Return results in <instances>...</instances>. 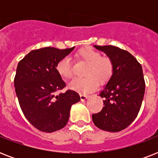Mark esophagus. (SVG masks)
I'll return each instance as SVG.
<instances>
[{
  "label": "esophagus",
  "instance_id": "esophagus-1",
  "mask_svg": "<svg viewBox=\"0 0 158 158\" xmlns=\"http://www.w3.org/2000/svg\"><path fill=\"white\" fill-rule=\"evenodd\" d=\"M89 98V96L88 95H85V94H80V99H81V101H84V100H86Z\"/></svg>",
  "mask_w": 158,
  "mask_h": 158
}]
</instances>
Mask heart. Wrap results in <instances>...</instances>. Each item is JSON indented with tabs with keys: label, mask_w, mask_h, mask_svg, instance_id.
I'll return each instance as SVG.
<instances>
[{
	"label": "heart",
	"mask_w": 158,
	"mask_h": 158,
	"mask_svg": "<svg viewBox=\"0 0 158 158\" xmlns=\"http://www.w3.org/2000/svg\"><path fill=\"white\" fill-rule=\"evenodd\" d=\"M76 59L87 63L84 69V78L74 79L69 83V88L79 94H89L94 91L101 84L109 81L113 74L112 61L107 57L102 56V54L94 48H84L76 53ZM57 73L64 79H71L73 76V64L69 57L60 60L56 64Z\"/></svg>",
	"instance_id": "b5f03b06"
}]
</instances>
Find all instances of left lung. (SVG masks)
<instances>
[{
  "label": "left lung",
  "mask_w": 158,
  "mask_h": 158,
  "mask_svg": "<svg viewBox=\"0 0 158 158\" xmlns=\"http://www.w3.org/2000/svg\"><path fill=\"white\" fill-rule=\"evenodd\" d=\"M112 61L113 74L99 95L104 106L92 118L97 127L109 132H119L137 117L145 91L141 64L127 51L114 46H94Z\"/></svg>",
  "instance_id": "1"
}]
</instances>
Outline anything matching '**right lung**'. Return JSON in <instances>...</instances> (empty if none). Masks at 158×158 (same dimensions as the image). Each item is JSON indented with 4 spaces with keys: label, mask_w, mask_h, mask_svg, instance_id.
Wrapping results in <instances>:
<instances>
[{
    "label": "right lung",
    "mask_w": 158,
    "mask_h": 158,
    "mask_svg": "<svg viewBox=\"0 0 158 158\" xmlns=\"http://www.w3.org/2000/svg\"><path fill=\"white\" fill-rule=\"evenodd\" d=\"M74 48L33 50L19 62L14 84L19 106L26 119L43 132L52 133L64 127L71 106L80 101L79 94L73 90L56 95L65 87L56 64Z\"/></svg>",
    "instance_id": "obj_1"
}]
</instances>
